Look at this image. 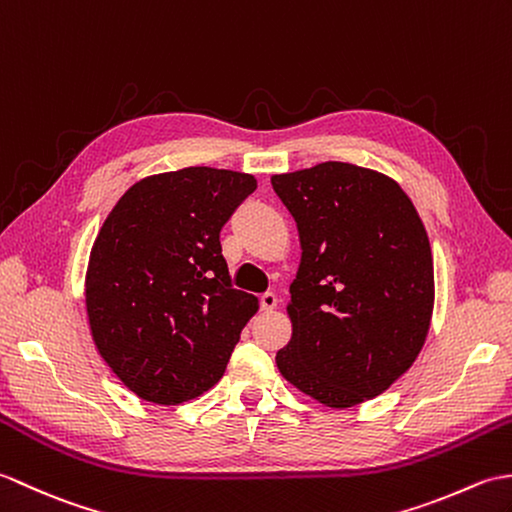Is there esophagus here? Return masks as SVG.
<instances>
[{
	"label": "esophagus",
	"mask_w": 512,
	"mask_h": 512,
	"mask_svg": "<svg viewBox=\"0 0 512 512\" xmlns=\"http://www.w3.org/2000/svg\"><path fill=\"white\" fill-rule=\"evenodd\" d=\"M276 304H278L276 293H263V295H260V309H263V311H267V313L274 311Z\"/></svg>",
	"instance_id": "1"
}]
</instances>
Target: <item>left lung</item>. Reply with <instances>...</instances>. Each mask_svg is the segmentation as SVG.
I'll return each instance as SVG.
<instances>
[{"mask_svg": "<svg viewBox=\"0 0 512 512\" xmlns=\"http://www.w3.org/2000/svg\"><path fill=\"white\" fill-rule=\"evenodd\" d=\"M298 225L300 267L282 377L335 410L412 368L434 311V258L418 212L388 175L346 162L271 177Z\"/></svg>", "mask_w": 512, "mask_h": 512, "instance_id": "1", "label": "left lung"}]
</instances>
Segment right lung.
Instances as JSON below:
<instances>
[{
  "instance_id": "1",
  "label": "right lung",
  "mask_w": 512,
  "mask_h": 512,
  "mask_svg": "<svg viewBox=\"0 0 512 512\" xmlns=\"http://www.w3.org/2000/svg\"><path fill=\"white\" fill-rule=\"evenodd\" d=\"M256 177L190 166L124 192L94 241L85 274L92 339L113 374L157 405L217 383L258 298L232 289L221 227Z\"/></svg>"
}]
</instances>
